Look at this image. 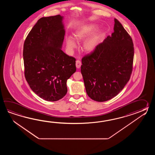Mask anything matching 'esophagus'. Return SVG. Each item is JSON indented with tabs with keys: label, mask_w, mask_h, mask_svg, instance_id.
<instances>
[{
	"label": "esophagus",
	"mask_w": 155,
	"mask_h": 155,
	"mask_svg": "<svg viewBox=\"0 0 155 155\" xmlns=\"http://www.w3.org/2000/svg\"><path fill=\"white\" fill-rule=\"evenodd\" d=\"M81 65V62L80 60H77L76 61V66L78 69H79L80 68V66Z\"/></svg>",
	"instance_id": "obj_1"
}]
</instances>
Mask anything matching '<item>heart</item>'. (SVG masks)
Returning a JSON list of instances; mask_svg holds the SVG:
<instances>
[{
    "label": "heart",
    "instance_id": "1",
    "mask_svg": "<svg viewBox=\"0 0 155 155\" xmlns=\"http://www.w3.org/2000/svg\"><path fill=\"white\" fill-rule=\"evenodd\" d=\"M96 29V26L94 25H90L88 26H84L81 29L76 31L75 33V39L77 41L80 42L82 41L91 34ZM102 34L101 32L95 33L93 35L89 38L84 43L83 48L86 51L91 52L95 49L98 45L100 40L101 39ZM66 45L70 49H74L76 47V43L72 38L68 37L66 39Z\"/></svg>",
    "mask_w": 155,
    "mask_h": 155
}]
</instances>
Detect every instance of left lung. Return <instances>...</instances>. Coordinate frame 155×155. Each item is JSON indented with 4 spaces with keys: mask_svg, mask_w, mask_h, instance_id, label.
Masks as SVG:
<instances>
[{
    "mask_svg": "<svg viewBox=\"0 0 155 155\" xmlns=\"http://www.w3.org/2000/svg\"><path fill=\"white\" fill-rule=\"evenodd\" d=\"M114 32L84 56L81 72L86 91L93 100L104 102L117 95L130 79L134 56L131 37L115 19Z\"/></svg>",
    "mask_w": 155,
    "mask_h": 155,
    "instance_id": "8db88e82",
    "label": "left lung"
}]
</instances>
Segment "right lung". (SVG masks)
Returning <instances> with one entry per match:
<instances>
[{"mask_svg": "<svg viewBox=\"0 0 155 155\" xmlns=\"http://www.w3.org/2000/svg\"><path fill=\"white\" fill-rule=\"evenodd\" d=\"M62 20L60 15L40 18L24 43L26 81L36 95L48 101L65 96L66 81L76 71L75 58L61 49L65 35Z\"/></svg>", "mask_w": 155, "mask_h": 155, "instance_id": "add662e5", "label": "right lung"}]
</instances>
